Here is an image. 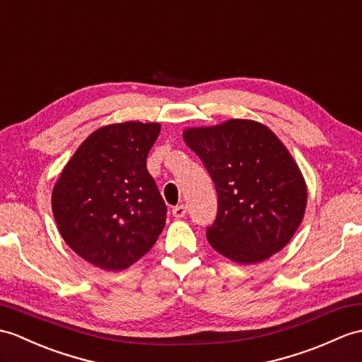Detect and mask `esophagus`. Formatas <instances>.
Wrapping results in <instances>:
<instances>
[{
    "label": "esophagus",
    "instance_id": "1",
    "mask_svg": "<svg viewBox=\"0 0 362 362\" xmlns=\"http://www.w3.org/2000/svg\"><path fill=\"white\" fill-rule=\"evenodd\" d=\"M185 214H187V206H185L183 204L173 208V216H174V217H177V219H180V217H183Z\"/></svg>",
    "mask_w": 362,
    "mask_h": 362
}]
</instances>
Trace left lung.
<instances>
[{"label": "left lung", "instance_id": "1", "mask_svg": "<svg viewBox=\"0 0 362 362\" xmlns=\"http://www.w3.org/2000/svg\"><path fill=\"white\" fill-rule=\"evenodd\" d=\"M183 140L216 185L209 245L238 264L262 262L287 245L304 219L307 185L276 134L259 122L231 119L185 129Z\"/></svg>", "mask_w": 362, "mask_h": 362}]
</instances>
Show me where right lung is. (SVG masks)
Segmentation results:
<instances>
[{
  "label": "right lung",
  "instance_id": "add662e5",
  "mask_svg": "<svg viewBox=\"0 0 362 362\" xmlns=\"http://www.w3.org/2000/svg\"><path fill=\"white\" fill-rule=\"evenodd\" d=\"M158 123L124 122L94 131L58 177L52 211L62 238L80 257L120 272L153 248L166 205L146 170Z\"/></svg>",
  "mask_w": 362,
  "mask_h": 362
}]
</instances>
